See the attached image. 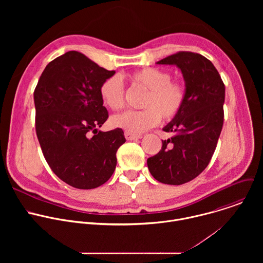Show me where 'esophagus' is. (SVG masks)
<instances>
[{"label":"esophagus","mask_w":263,"mask_h":263,"mask_svg":"<svg viewBox=\"0 0 263 263\" xmlns=\"http://www.w3.org/2000/svg\"><path fill=\"white\" fill-rule=\"evenodd\" d=\"M125 137L127 140H136V139H140L142 137L141 134H133L131 132L125 131Z\"/></svg>","instance_id":"obj_1"}]
</instances>
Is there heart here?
<instances>
[{
    "label": "heart",
    "mask_w": 263,
    "mask_h": 263,
    "mask_svg": "<svg viewBox=\"0 0 263 263\" xmlns=\"http://www.w3.org/2000/svg\"><path fill=\"white\" fill-rule=\"evenodd\" d=\"M136 87L147 90L143 101V110L126 111L112 118L114 126L133 134L141 133L157 126L161 118L165 121L175 119L186 101V88L178 80H172L171 73L158 67H145L133 71L128 76ZM103 103L112 110L124 108L126 103L125 86L119 76H111L100 86Z\"/></svg>",
    "instance_id": "obj_1"
}]
</instances>
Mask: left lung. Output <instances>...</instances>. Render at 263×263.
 I'll use <instances>...</instances> for the list:
<instances>
[{
  "label": "left lung",
  "instance_id": "obj_1",
  "mask_svg": "<svg viewBox=\"0 0 263 263\" xmlns=\"http://www.w3.org/2000/svg\"><path fill=\"white\" fill-rule=\"evenodd\" d=\"M158 64H176L182 71L186 101L163 131L159 153L147 158L149 173L159 182L181 185L198 177L209 164L223 124L224 84L215 66L201 54L181 51Z\"/></svg>",
  "mask_w": 263,
  "mask_h": 263
}]
</instances>
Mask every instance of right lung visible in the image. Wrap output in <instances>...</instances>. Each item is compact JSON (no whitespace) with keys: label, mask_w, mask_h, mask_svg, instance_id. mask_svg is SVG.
<instances>
[{"label":"right lung","mask_w":263,"mask_h":263,"mask_svg":"<svg viewBox=\"0 0 263 263\" xmlns=\"http://www.w3.org/2000/svg\"><path fill=\"white\" fill-rule=\"evenodd\" d=\"M115 73L69 51L46 66L35 87V130L43 154L53 173L74 189L107 182L126 141L121 128L98 131L108 119L100 86Z\"/></svg>","instance_id":"right-lung-1"}]
</instances>
